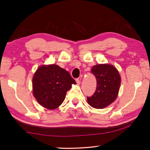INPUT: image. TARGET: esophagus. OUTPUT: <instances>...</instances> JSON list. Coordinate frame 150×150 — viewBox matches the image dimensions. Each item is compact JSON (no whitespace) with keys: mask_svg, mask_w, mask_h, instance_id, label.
Here are the masks:
<instances>
[{"mask_svg":"<svg viewBox=\"0 0 150 150\" xmlns=\"http://www.w3.org/2000/svg\"><path fill=\"white\" fill-rule=\"evenodd\" d=\"M76 81L78 84H80V82H80V80L79 79H76Z\"/></svg>","mask_w":150,"mask_h":150,"instance_id":"1","label":"esophagus"}]
</instances>
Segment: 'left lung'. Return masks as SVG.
Listing matches in <instances>:
<instances>
[{
    "instance_id": "8db88e82",
    "label": "left lung",
    "mask_w": 150,
    "mask_h": 150,
    "mask_svg": "<svg viewBox=\"0 0 150 150\" xmlns=\"http://www.w3.org/2000/svg\"><path fill=\"white\" fill-rule=\"evenodd\" d=\"M91 72L96 79L97 87L94 94L87 97L88 103L93 108L102 109L113 103L118 96L120 74L114 66L109 64L94 66Z\"/></svg>"
}]
</instances>
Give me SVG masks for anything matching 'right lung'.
Returning a JSON list of instances; mask_svg holds the SVG:
<instances>
[{"label":"right lung","mask_w":150,"mask_h":150,"mask_svg":"<svg viewBox=\"0 0 150 150\" xmlns=\"http://www.w3.org/2000/svg\"><path fill=\"white\" fill-rule=\"evenodd\" d=\"M76 83L68 71L57 65L42 66L32 79L33 94L41 105L54 110L64 102L67 91Z\"/></svg>","instance_id":"add662e5"}]
</instances>
